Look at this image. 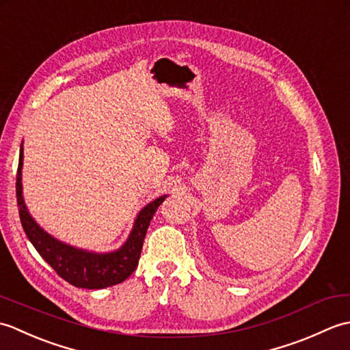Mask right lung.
Instances as JSON below:
<instances>
[{
  "mask_svg": "<svg viewBox=\"0 0 350 350\" xmlns=\"http://www.w3.org/2000/svg\"><path fill=\"white\" fill-rule=\"evenodd\" d=\"M22 161H24V148L21 146L16 174L19 218L29 242L33 243V247L43 257L44 262L63 280L81 288H105L129 278L138 266L144 237L153 215L167 196L153 200L144 209L139 211L129 237L120 248L113 252H103V254L100 252L99 254V252L79 250L63 243L44 232L33 219L24 203V197H22Z\"/></svg>",
  "mask_w": 350,
  "mask_h": 350,
  "instance_id": "add662e5",
  "label": "right lung"
}]
</instances>
